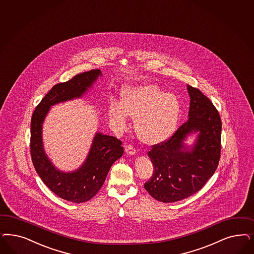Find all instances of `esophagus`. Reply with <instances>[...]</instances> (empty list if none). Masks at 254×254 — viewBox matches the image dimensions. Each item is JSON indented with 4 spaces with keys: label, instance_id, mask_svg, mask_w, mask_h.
<instances>
[{
    "label": "esophagus",
    "instance_id": "obj_1",
    "mask_svg": "<svg viewBox=\"0 0 254 254\" xmlns=\"http://www.w3.org/2000/svg\"><path fill=\"white\" fill-rule=\"evenodd\" d=\"M125 152L128 154V155H134L136 153V149L135 147L131 145H127L125 147Z\"/></svg>",
    "mask_w": 254,
    "mask_h": 254
}]
</instances>
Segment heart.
<instances>
[{
    "label": "heart",
    "instance_id": "heart-1",
    "mask_svg": "<svg viewBox=\"0 0 254 254\" xmlns=\"http://www.w3.org/2000/svg\"><path fill=\"white\" fill-rule=\"evenodd\" d=\"M180 103L172 93H165L154 84L129 87L123 90V104L111 101L108 116L118 129L123 130L128 116L135 119L134 128L142 142L161 143L171 136L179 122Z\"/></svg>",
    "mask_w": 254,
    "mask_h": 254
}]
</instances>
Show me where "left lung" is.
Wrapping results in <instances>:
<instances>
[{
	"instance_id": "1",
	"label": "left lung",
	"mask_w": 254,
	"mask_h": 254,
	"mask_svg": "<svg viewBox=\"0 0 254 254\" xmlns=\"http://www.w3.org/2000/svg\"><path fill=\"white\" fill-rule=\"evenodd\" d=\"M189 120L169 139L147 152L154 172L144 184L156 200L172 203L192 195L216 171L221 157V121L211 101L201 90L188 86ZM198 131L196 144L186 147L189 133Z\"/></svg>"
}]
</instances>
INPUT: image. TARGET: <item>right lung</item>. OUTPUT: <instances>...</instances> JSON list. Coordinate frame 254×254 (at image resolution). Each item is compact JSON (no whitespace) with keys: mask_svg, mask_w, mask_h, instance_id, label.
Returning a JSON list of instances; mask_svg holds the SVG:
<instances>
[{"mask_svg":"<svg viewBox=\"0 0 254 254\" xmlns=\"http://www.w3.org/2000/svg\"><path fill=\"white\" fill-rule=\"evenodd\" d=\"M102 75L99 69L76 74L68 81L52 87L33 111L31 121V156L35 171L43 182L58 195L74 203L89 201L102 188L110 167L123 154V142L97 132L90 152L76 171H59L46 155L42 142V125L51 106L79 98Z\"/></svg>","mask_w":254,"mask_h":254,"instance_id":"right-lung-1","label":"right lung"}]
</instances>
